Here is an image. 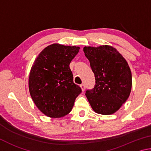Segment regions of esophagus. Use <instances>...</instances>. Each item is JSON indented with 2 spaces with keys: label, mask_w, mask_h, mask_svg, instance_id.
<instances>
[{
  "label": "esophagus",
  "mask_w": 151,
  "mask_h": 151,
  "mask_svg": "<svg viewBox=\"0 0 151 151\" xmlns=\"http://www.w3.org/2000/svg\"><path fill=\"white\" fill-rule=\"evenodd\" d=\"M80 86H81V88L82 89V91H85V84H82V85H81Z\"/></svg>",
  "instance_id": "obj_1"
}]
</instances>
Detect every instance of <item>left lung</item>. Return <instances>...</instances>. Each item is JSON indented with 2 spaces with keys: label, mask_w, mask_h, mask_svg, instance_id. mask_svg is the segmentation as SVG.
<instances>
[{
  "label": "left lung",
  "mask_w": 151,
  "mask_h": 151,
  "mask_svg": "<svg viewBox=\"0 0 151 151\" xmlns=\"http://www.w3.org/2000/svg\"><path fill=\"white\" fill-rule=\"evenodd\" d=\"M95 76V85L86 96L96 113L112 114L129 98L132 74L127 60L115 48L103 45L83 48Z\"/></svg>",
  "instance_id": "1"
}]
</instances>
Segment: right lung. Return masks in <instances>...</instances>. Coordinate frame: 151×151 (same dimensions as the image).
I'll use <instances>...</instances> for the list:
<instances>
[{
    "instance_id": "right-lung-1",
    "label": "right lung",
    "mask_w": 151,
    "mask_h": 151,
    "mask_svg": "<svg viewBox=\"0 0 151 151\" xmlns=\"http://www.w3.org/2000/svg\"><path fill=\"white\" fill-rule=\"evenodd\" d=\"M80 47L52 44L36 58L30 69L29 88L36 106L46 116L60 118L71 111L81 93L73 82L69 65Z\"/></svg>"
}]
</instances>
